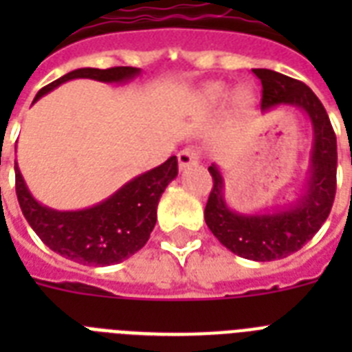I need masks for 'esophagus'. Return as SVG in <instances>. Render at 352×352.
I'll list each match as a JSON object with an SVG mask.
<instances>
[{
	"label": "esophagus",
	"mask_w": 352,
	"mask_h": 352,
	"mask_svg": "<svg viewBox=\"0 0 352 352\" xmlns=\"http://www.w3.org/2000/svg\"><path fill=\"white\" fill-rule=\"evenodd\" d=\"M179 168L186 170V168H191L199 164V151L195 148H184V150L179 151Z\"/></svg>",
	"instance_id": "obj_1"
}]
</instances>
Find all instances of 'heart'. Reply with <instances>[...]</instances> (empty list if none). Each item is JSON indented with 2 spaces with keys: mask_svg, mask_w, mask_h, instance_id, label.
Returning a JSON list of instances; mask_svg holds the SVG:
<instances>
[{
  "mask_svg": "<svg viewBox=\"0 0 352 352\" xmlns=\"http://www.w3.org/2000/svg\"><path fill=\"white\" fill-rule=\"evenodd\" d=\"M228 96H230V94H228V88H226L224 85H219V82L210 85V87L204 90V101L208 102L210 107H219V104H222V102L228 99ZM248 101H250V97H248L245 92H241L236 96V102H239L241 107H245Z\"/></svg>",
  "mask_w": 352,
  "mask_h": 352,
  "instance_id": "heart-1",
  "label": "heart"
}]
</instances>
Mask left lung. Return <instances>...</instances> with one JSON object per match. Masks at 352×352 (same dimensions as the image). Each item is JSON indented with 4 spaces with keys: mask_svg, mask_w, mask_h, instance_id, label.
<instances>
[{
    "mask_svg": "<svg viewBox=\"0 0 352 352\" xmlns=\"http://www.w3.org/2000/svg\"><path fill=\"white\" fill-rule=\"evenodd\" d=\"M262 82V111L278 104L304 110L313 124L309 181L305 191L276 213L242 215L224 201V179L215 164L210 170L213 188L208 197L204 219L222 245L242 258L270 262L285 258L309 242L329 217L336 195V135L329 116L307 85L267 68H253Z\"/></svg>",
    "mask_w": 352,
    "mask_h": 352,
    "instance_id": "8db88e82",
    "label": "left lung"
}]
</instances>
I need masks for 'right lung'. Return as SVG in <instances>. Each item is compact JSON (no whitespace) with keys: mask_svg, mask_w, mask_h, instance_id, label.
Segmentation results:
<instances>
[{"mask_svg":"<svg viewBox=\"0 0 352 352\" xmlns=\"http://www.w3.org/2000/svg\"><path fill=\"white\" fill-rule=\"evenodd\" d=\"M141 74V68H77L43 87L34 102L77 77L102 82H124ZM16 195L27 222L50 250L82 265H111L130 258L146 244L157 222V204L179 173L177 157L131 179L107 201L79 211H57L39 204L28 191L16 162Z\"/></svg>","mask_w":352,"mask_h":352,"instance_id":"right-lung-1","label":"right lung"}]
</instances>
